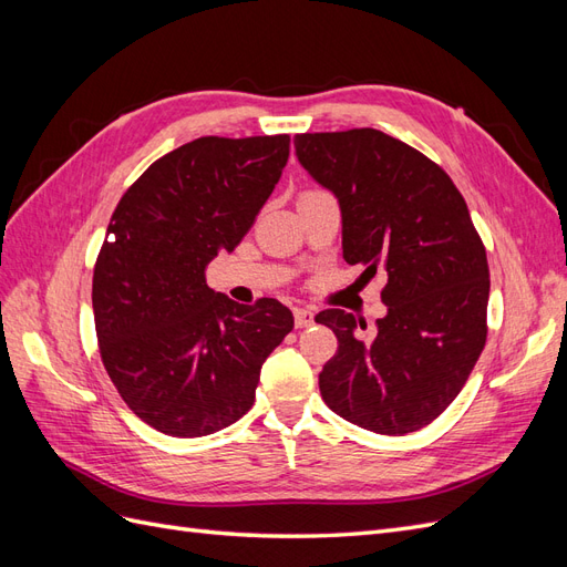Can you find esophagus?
<instances>
[{"mask_svg":"<svg viewBox=\"0 0 567 567\" xmlns=\"http://www.w3.org/2000/svg\"><path fill=\"white\" fill-rule=\"evenodd\" d=\"M293 321H296V329H307V326L315 323V312L305 310V307H296Z\"/></svg>","mask_w":567,"mask_h":567,"instance_id":"obj_1","label":"esophagus"}]
</instances>
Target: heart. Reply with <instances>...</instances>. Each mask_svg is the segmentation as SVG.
Listing matches in <instances>:
<instances>
[{
	"instance_id": "obj_1",
	"label": "heart",
	"mask_w": 567,
	"mask_h": 567,
	"mask_svg": "<svg viewBox=\"0 0 567 567\" xmlns=\"http://www.w3.org/2000/svg\"><path fill=\"white\" fill-rule=\"evenodd\" d=\"M307 192H315V188H307Z\"/></svg>"
}]
</instances>
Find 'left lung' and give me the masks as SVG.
Masks as SVG:
<instances>
[{
  "instance_id": "8db88e82",
  "label": "left lung",
  "mask_w": 567,
  "mask_h": 567,
  "mask_svg": "<svg viewBox=\"0 0 567 567\" xmlns=\"http://www.w3.org/2000/svg\"><path fill=\"white\" fill-rule=\"evenodd\" d=\"M302 167L338 196L342 257L383 274L388 315L367 323L323 310L338 338L319 373L323 402L379 435H406L447 409L485 350L489 267L452 177L381 130L296 134Z\"/></svg>"
}]
</instances>
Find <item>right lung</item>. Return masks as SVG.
Wrapping results in <instances>:
<instances>
[{
    "mask_svg": "<svg viewBox=\"0 0 567 567\" xmlns=\"http://www.w3.org/2000/svg\"><path fill=\"white\" fill-rule=\"evenodd\" d=\"M290 136H200L165 153L115 205L96 255L101 362L156 431L200 437L241 419L260 369L293 331L274 298L238 305L205 284L252 227L288 163Z\"/></svg>",
    "mask_w": 567,
    "mask_h": 567,
    "instance_id": "obj_1",
    "label": "right lung"
}]
</instances>
